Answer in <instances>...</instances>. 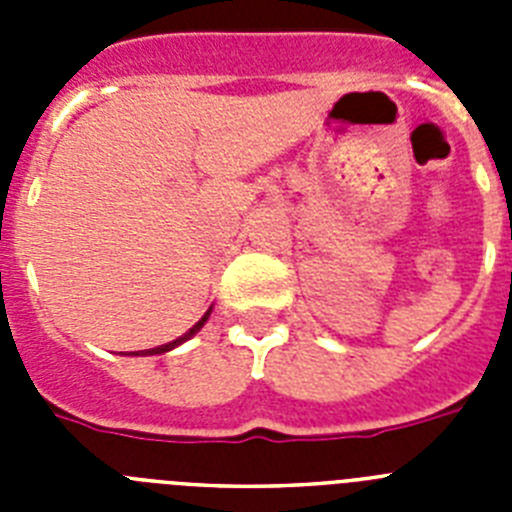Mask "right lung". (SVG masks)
<instances>
[{
	"label": "right lung",
	"mask_w": 512,
	"mask_h": 512,
	"mask_svg": "<svg viewBox=\"0 0 512 512\" xmlns=\"http://www.w3.org/2000/svg\"><path fill=\"white\" fill-rule=\"evenodd\" d=\"M210 312H212V307H210V310L205 312V315H202L200 320H197V323L192 325V328L187 330V333H184V336H179V338H176V341L166 343V346L151 348V351H130V356H153V354H166V351H171V348L182 346V343H184V341H189V338H192L194 333H200V330H202V325H205V323H207V318H210ZM125 356H128V354H125Z\"/></svg>",
	"instance_id": "add662e5"
}]
</instances>
